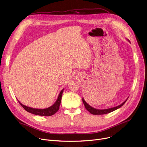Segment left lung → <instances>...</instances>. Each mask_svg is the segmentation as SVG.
Here are the masks:
<instances>
[{
	"mask_svg": "<svg viewBox=\"0 0 147 147\" xmlns=\"http://www.w3.org/2000/svg\"><path fill=\"white\" fill-rule=\"evenodd\" d=\"M129 98V97H128ZM128 98L125 100V101L123 102L122 104H121L120 105H118V106H116L115 107H113V108H110V109H103V110H101V109H95V108L91 107L90 105H89L86 101L84 99L83 97L82 98V101H83V102L84 104V107H85L86 109L91 114H94V115H101V114H108V113H110L112 111H114L115 110H117L118 109H119V108H120L121 106H123V105H124V104L126 102V101L127 100Z\"/></svg>",
	"mask_w": 147,
	"mask_h": 147,
	"instance_id": "1",
	"label": "left lung"
}]
</instances>
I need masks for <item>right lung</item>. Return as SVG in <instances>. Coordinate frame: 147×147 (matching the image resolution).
I'll return each instance as SVG.
<instances>
[{"mask_svg":"<svg viewBox=\"0 0 147 147\" xmlns=\"http://www.w3.org/2000/svg\"><path fill=\"white\" fill-rule=\"evenodd\" d=\"M63 90H64V89L60 92L57 101H55V103H54L52 106L44 109H34V108L29 107L23 105L22 103H21L18 101H18L19 102L20 105L24 108V110L30 113H32L35 115H42V116H51V115H52L55 113H56L59 109V105L61 104V98H62V95H63Z\"/></svg>","mask_w":147,"mask_h":147,"instance_id":"1","label":"right lung"}]
</instances>
